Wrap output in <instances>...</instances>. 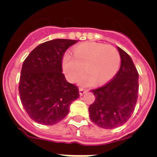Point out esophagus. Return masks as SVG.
Wrapping results in <instances>:
<instances>
[{
	"label": "esophagus",
	"mask_w": 157,
	"mask_h": 157,
	"mask_svg": "<svg viewBox=\"0 0 157 157\" xmlns=\"http://www.w3.org/2000/svg\"><path fill=\"white\" fill-rule=\"evenodd\" d=\"M79 91H80V95H83V94L86 92V90H84V89L80 87V88L79 89Z\"/></svg>",
	"instance_id": "obj_1"
}]
</instances>
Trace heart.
I'll return each instance as SVG.
<instances>
[{"label":"heart","instance_id":"1","mask_svg":"<svg viewBox=\"0 0 157 157\" xmlns=\"http://www.w3.org/2000/svg\"><path fill=\"white\" fill-rule=\"evenodd\" d=\"M73 56L65 55L63 70L70 81H74L84 71L87 73L80 79L82 85L106 83L114 77L121 65L119 51L112 45L87 42L73 50Z\"/></svg>","mask_w":157,"mask_h":157}]
</instances>
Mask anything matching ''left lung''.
<instances>
[{"instance_id":"obj_1","label":"left lung","mask_w":157,"mask_h":157,"mask_svg":"<svg viewBox=\"0 0 157 157\" xmlns=\"http://www.w3.org/2000/svg\"><path fill=\"white\" fill-rule=\"evenodd\" d=\"M121 64L115 77L105 85L91 90L95 99L89 106L90 119L105 129L118 128L133 113L138 100V73L128 53L117 48Z\"/></svg>"}]
</instances>
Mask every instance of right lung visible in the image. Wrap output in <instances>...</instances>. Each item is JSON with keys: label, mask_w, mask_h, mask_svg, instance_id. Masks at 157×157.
<instances>
[{"label": "right lung", "mask_w": 157, "mask_h": 157, "mask_svg": "<svg viewBox=\"0 0 157 157\" xmlns=\"http://www.w3.org/2000/svg\"><path fill=\"white\" fill-rule=\"evenodd\" d=\"M77 40L56 39L40 44L24 60L19 79L21 102L31 119L53 125L69 113L79 88L67 82L62 62L65 52Z\"/></svg>", "instance_id": "obj_1"}]
</instances>
